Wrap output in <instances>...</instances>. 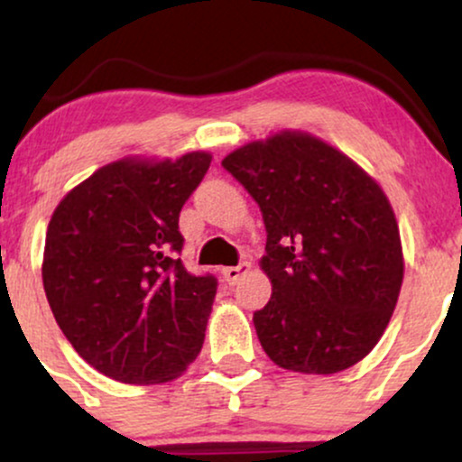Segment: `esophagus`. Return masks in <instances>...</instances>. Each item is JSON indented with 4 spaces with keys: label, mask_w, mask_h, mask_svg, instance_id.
<instances>
[{
    "label": "esophagus",
    "mask_w": 462,
    "mask_h": 462,
    "mask_svg": "<svg viewBox=\"0 0 462 462\" xmlns=\"http://www.w3.org/2000/svg\"><path fill=\"white\" fill-rule=\"evenodd\" d=\"M249 269H252V264L241 263V264H236V267H226L221 273H224V278H226L227 284H236L238 280L243 278V275L249 273Z\"/></svg>",
    "instance_id": "obj_1"
}]
</instances>
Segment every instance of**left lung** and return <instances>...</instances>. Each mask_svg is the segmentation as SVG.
Returning <instances> with one entry per match:
<instances>
[{"instance_id": "obj_1", "label": "left lung", "mask_w": 462, "mask_h": 462, "mask_svg": "<svg viewBox=\"0 0 462 462\" xmlns=\"http://www.w3.org/2000/svg\"><path fill=\"white\" fill-rule=\"evenodd\" d=\"M261 206V269L272 300L254 312L278 367L337 374L378 346L404 280L389 198L347 153L301 130H278L221 161Z\"/></svg>"}]
</instances>
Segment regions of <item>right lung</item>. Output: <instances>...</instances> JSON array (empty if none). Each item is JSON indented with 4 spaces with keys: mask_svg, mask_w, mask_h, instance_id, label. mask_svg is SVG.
<instances>
[{
    "mask_svg": "<svg viewBox=\"0 0 462 462\" xmlns=\"http://www.w3.org/2000/svg\"><path fill=\"white\" fill-rule=\"evenodd\" d=\"M208 152L125 156L73 187L51 215L41 273L67 341L125 384L180 378L204 346L217 293L190 275L180 210L208 171Z\"/></svg>",
    "mask_w": 462,
    "mask_h": 462,
    "instance_id": "right-lung-1",
    "label": "right lung"
}]
</instances>
